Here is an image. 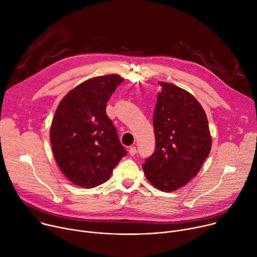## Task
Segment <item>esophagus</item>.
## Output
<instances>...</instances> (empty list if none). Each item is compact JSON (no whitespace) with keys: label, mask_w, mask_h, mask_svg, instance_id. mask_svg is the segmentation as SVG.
Masks as SVG:
<instances>
[{"label":"esophagus","mask_w":257,"mask_h":257,"mask_svg":"<svg viewBox=\"0 0 257 257\" xmlns=\"http://www.w3.org/2000/svg\"><path fill=\"white\" fill-rule=\"evenodd\" d=\"M135 154H136V148H135V147H131V148L129 149V155H130L131 157H133V156H135Z\"/></svg>","instance_id":"1"}]
</instances>
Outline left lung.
Instances as JSON below:
<instances>
[{
    "label": "left lung",
    "instance_id": "1",
    "mask_svg": "<svg viewBox=\"0 0 257 257\" xmlns=\"http://www.w3.org/2000/svg\"><path fill=\"white\" fill-rule=\"evenodd\" d=\"M153 123L155 153L143 169L152 185L174 192L200 171L212 146L207 115L200 102L186 90L159 82Z\"/></svg>",
    "mask_w": 257,
    "mask_h": 257
}]
</instances>
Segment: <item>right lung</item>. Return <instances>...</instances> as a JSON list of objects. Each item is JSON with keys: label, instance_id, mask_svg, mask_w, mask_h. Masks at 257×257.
<instances>
[{"label": "right lung", "instance_id": "1", "mask_svg": "<svg viewBox=\"0 0 257 257\" xmlns=\"http://www.w3.org/2000/svg\"><path fill=\"white\" fill-rule=\"evenodd\" d=\"M124 79L91 78L61 99L50 128L54 159L64 176L85 189L105 182L127 155L106 114V102Z\"/></svg>", "mask_w": 257, "mask_h": 257}]
</instances>
